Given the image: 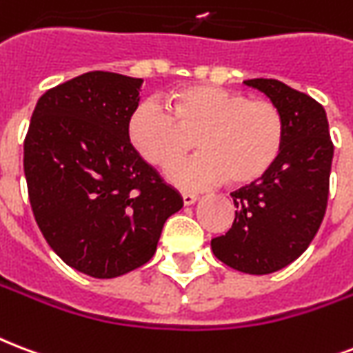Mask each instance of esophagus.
<instances>
[{
  "label": "esophagus",
  "mask_w": 353,
  "mask_h": 353,
  "mask_svg": "<svg viewBox=\"0 0 353 353\" xmlns=\"http://www.w3.org/2000/svg\"><path fill=\"white\" fill-rule=\"evenodd\" d=\"M181 198H183V203H185V205H192V203L198 200V196L190 194V192H183Z\"/></svg>",
  "instance_id": "34e87169"
}]
</instances>
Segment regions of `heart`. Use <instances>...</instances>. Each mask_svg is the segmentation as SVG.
I'll use <instances>...</instances> for the list:
<instances>
[{"label": "heart", "instance_id": "b5f03b06", "mask_svg": "<svg viewBox=\"0 0 353 353\" xmlns=\"http://www.w3.org/2000/svg\"><path fill=\"white\" fill-rule=\"evenodd\" d=\"M198 155L168 172L174 185L188 190L230 177L252 185L278 163L285 144L283 112L270 99L212 85H187L168 96V111L153 99L134 107L128 120L131 146L146 163L168 168L187 153L194 134Z\"/></svg>", "mask_w": 353, "mask_h": 353}]
</instances>
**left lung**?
I'll return each mask as SVG.
<instances>
[{
	"label": "left lung",
	"mask_w": 353,
	"mask_h": 353,
	"mask_svg": "<svg viewBox=\"0 0 353 353\" xmlns=\"http://www.w3.org/2000/svg\"><path fill=\"white\" fill-rule=\"evenodd\" d=\"M283 112L285 144L259 181L231 192L235 220L211 241L212 254L239 272H276L307 250L326 214L333 142L324 107L276 79H248Z\"/></svg>",
	"instance_id": "1"
}]
</instances>
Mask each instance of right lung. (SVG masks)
Here are the masks:
<instances>
[{"label":"right lung","instance_id":"obj_1","mask_svg":"<svg viewBox=\"0 0 353 353\" xmlns=\"http://www.w3.org/2000/svg\"><path fill=\"white\" fill-rule=\"evenodd\" d=\"M141 85L112 72L61 83L40 96L23 141L27 192L46 242L98 279L146 265L166 219L183 207L129 142Z\"/></svg>","mask_w":353,"mask_h":353}]
</instances>
